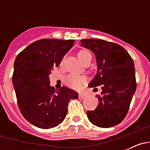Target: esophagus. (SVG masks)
Segmentation results:
<instances>
[{"label": "esophagus", "instance_id": "1", "mask_svg": "<svg viewBox=\"0 0 150 150\" xmlns=\"http://www.w3.org/2000/svg\"><path fill=\"white\" fill-rule=\"evenodd\" d=\"M86 97V94H85V93H79V98L83 99V98H85Z\"/></svg>", "mask_w": 150, "mask_h": 150}]
</instances>
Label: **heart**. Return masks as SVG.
<instances>
[{
  "label": "heart",
  "instance_id": "obj_1",
  "mask_svg": "<svg viewBox=\"0 0 150 150\" xmlns=\"http://www.w3.org/2000/svg\"><path fill=\"white\" fill-rule=\"evenodd\" d=\"M90 55V52L87 50H80L77 53L78 58L82 62H84L85 59ZM86 82V78L84 76H80L77 74H69L68 76L64 78V83L66 86L74 90L80 89Z\"/></svg>",
  "mask_w": 150,
  "mask_h": 150
}]
</instances>
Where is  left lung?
<instances>
[{
  "label": "left lung",
  "instance_id": "8db88e82",
  "mask_svg": "<svg viewBox=\"0 0 150 150\" xmlns=\"http://www.w3.org/2000/svg\"><path fill=\"white\" fill-rule=\"evenodd\" d=\"M80 46L91 50L96 59L98 71L88 86H101L102 89L96 96V109L87 111L88 120L100 128L115 126L126 116L137 88L133 59L121 46L103 40H82Z\"/></svg>",
  "mask_w": 150,
  "mask_h": 150
}]
</instances>
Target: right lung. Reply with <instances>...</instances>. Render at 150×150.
Instances as JSON below:
<instances>
[{
	"instance_id": "add662e5",
	"label": "right lung",
	"mask_w": 150,
	"mask_h": 150,
	"mask_svg": "<svg viewBox=\"0 0 150 150\" xmlns=\"http://www.w3.org/2000/svg\"><path fill=\"white\" fill-rule=\"evenodd\" d=\"M74 40L43 39L28 46L14 62L13 85L21 113L34 126L54 128L65 119L71 99L78 93L65 86H50L52 69L58 67Z\"/></svg>"
}]
</instances>
